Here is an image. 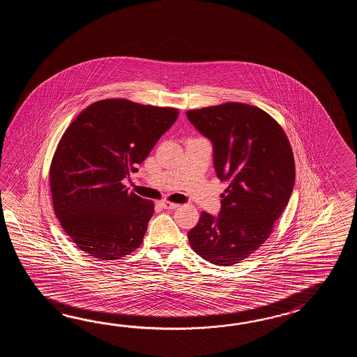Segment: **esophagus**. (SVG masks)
Instances as JSON below:
<instances>
[{"label":"esophagus","instance_id":"1","mask_svg":"<svg viewBox=\"0 0 357 357\" xmlns=\"http://www.w3.org/2000/svg\"><path fill=\"white\" fill-rule=\"evenodd\" d=\"M160 206L165 208V209H176L178 205L175 204V203H171V202H167V200H162V202H160Z\"/></svg>","mask_w":357,"mask_h":357}]
</instances>
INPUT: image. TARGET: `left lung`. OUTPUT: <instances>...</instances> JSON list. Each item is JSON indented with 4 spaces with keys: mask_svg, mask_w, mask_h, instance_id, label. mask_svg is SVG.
<instances>
[{
    "mask_svg": "<svg viewBox=\"0 0 357 357\" xmlns=\"http://www.w3.org/2000/svg\"><path fill=\"white\" fill-rule=\"evenodd\" d=\"M186 116L211 140L217 177L228 182L220 214L202 213L188 234L190 245L206 261L234 266L266 243L289 204L292 149L281 126L258 107L231 102Z\"/></svg>",
    "mask_w": 357,
    "mask_h": 357,
    "instance_id": "left-lung-1",
    "label": "left lung"
}]
</instances>
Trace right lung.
<instances>
[{
    "label": "right lung",
    "instance_id": "right-lung-1",
    "mask_svg": "<svg viewBox=\"0 0 357 357\" xmlns=\"http://www.w3.org/2000/svg\"><path fill=\"white\" fill-rule=\"evenodd\" d=\"M178 117L176 108L103 99L86 107L61 137L50 169L57 220L79 249L116 260L143 243L152 200L122 183Z\"/></svg>",
    "mask_w": 357,
    "mask_h": 357
}]
</instances>
